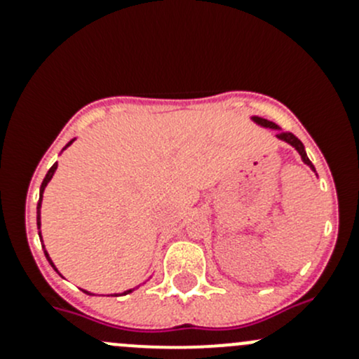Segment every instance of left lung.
<instances>
[{"label": "left lung", "mask_w": 359, "mask_h": 359, "mask_svg": "<svg viewBox=\"0 0 359 359\" xmlns=\"http://www.w3.org/2000/svg\"><path fill=\"white\" fill-rule=\"evenodd\" d=\"M253 121H255V123H259V125H262V126H267V128H276V137H278V139L285 140V142H288V144H290V146L295 147V149L299 151V154H300V158H302V161L306 163L307 166H311V168L314 170L313 163L309 161V158H307L306 151H304V146H302V142H300V140L297 139V137L293 135V133H290V132H283V130H280V126H278L276 123H273V121H267V119H264V118H257V116H253ZM314 172H316V170H314Z\"/></svg>", "instance_id": "1"}]
</instances>
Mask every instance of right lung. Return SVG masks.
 Listing matches in <instances>:
<instances>
[{
  "label": "right lung",
  "instance_id": "add662e5",
  "mask_svg": "<svg viewBox=\"0 0 359 359\" xmlns=\"http://www.w3.org/2000/svg\"><path fill=\"white\" fill-rule=\"evenodd\" d=\"M71 142H72V140H71ZM71 142H69V144H71ZM69 144H67V146H69ZM67 146H66V147H67ZM55 170H57V163H55V165L52 166V168L48 170V173H46V177H45V179H43V182H41V189H39V201H38V217H36V220H38V229H39V226H41V222H39V208H41V196H43V191H45L46 184L50 182V179H52V177H53V173H55ZM45 255H46V259H48V262L52 264V260H50V257H48V253H46V250H45ZM52 267H53V269H55V266H53V264H52ZM55 271H57V269H55ZM130 292H132V290H126L125 293H123V295H126V293H130ZM85 293H88V292H85Z\"/></svg>",
  "mask_w": 359,
  "mask_h": 359
}]
</instances>
